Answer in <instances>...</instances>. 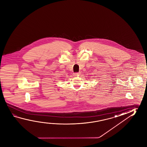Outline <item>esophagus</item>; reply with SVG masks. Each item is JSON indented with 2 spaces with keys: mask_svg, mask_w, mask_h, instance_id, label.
<instances>
[{
  "mask_svg": "<svg viewBox=\"0 0 147 147\" xmlns=\"http://www.w3.org/2000/svg\"><path fill=\"white\" fill-rule=\"evenodd\" d=\"M74 76H77V75H80V72H76V73H74Z\"/></svg>",
  "mask_w": 147,
  "mask_h": 147,
  "instance_id": "1",
  "label": "esophagus"
}]
</instances>
